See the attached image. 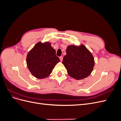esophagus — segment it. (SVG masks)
Instances as JSON below:
<instances>
[{"label":"esophagus","instance_id":"1","mask_svg":"<svg viewBox=\"0 0 121 121\" xmlns=\"http://www.w3.org/2000/svg\"><path fill=\"white\" fill-rule=\"evenodd\" d=\"M60 60L61 61H63V56H60Z\"/></svg>","mask_w":121,"mask_h":121}]
</instances>
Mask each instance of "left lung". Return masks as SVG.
<instances>
[{
  "instance_id": "8db88e82",
  "label": "left lung",
  "mask_w": 121,
  "mask_h": 121,
  "mask_svg": "<svg viewBox=\"0 0 121 121\" xmlns=\"http://www.w3.org/2000/svg\"><path fill=\"white\" fill-rule=\"evenodd\" d=\"M63 64L68 75L76 80H82L92 73L95 61L92 54L85 45H68Z\"/></svg>"
}]
</instances>
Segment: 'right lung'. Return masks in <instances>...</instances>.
Masks as SVG:
<instances>
[{"label": "right lung", "instance_id": "right-lung-1", "mask_svg": "<svg viewBox=\"0 0 121 121\" xmlns=\"http://www.w3.org/2000/svg\"><path fill=\"white\" fill-rule=\"evenodd\" d=\"M51 43L40 41L36 43L26 57L27 67L31 74L40 79L49 76L55 65L60 61Z\"/></svg>", "mask_w": 121, "mask_h": 121}]
</instances>
